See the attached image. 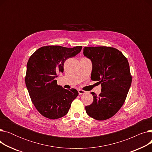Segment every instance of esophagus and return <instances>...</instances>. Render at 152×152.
<instances>
[{"mask_svg": "<svg viewBox=\"0 0 152 152\" xmlns=\"http://www.w3.org/2000/svg\"><path fill=\"white\" fill-rule=\"evenodd\" d=\"M78 93L79 95H82V94H84L86 93V91H83V90H81V89H78Z\"/></svg>", "mask_w": 152, "mask_h": 152, "instance_id": "1", "label": "esophagus"}]
</instances>
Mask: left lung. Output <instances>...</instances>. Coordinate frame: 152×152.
Instances as JSON below:
<instances>
[{
	"label": "left lung",
	"mask_w": 152,
	"mask_h": 152,
	"mask_svg": "<svg viewBox=\"0 0 152 152\" xmlns=\"http://www.w3.org/2000/svg\"><path fill=\"white\" fill-rule=\"evenodd\" d=\"M84 55L92 63L91 79L101 84L102 92H91L94 100L85 107L87 114L99 121L114 116L124 104L132 83L129 62L113 47H85Z\"/></svg>",
	"instance_id": "8db88e82"
}]
</instances>
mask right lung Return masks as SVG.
Returning <instances> with one entry per match:
<instances>
[{"label":"right lung","mask_w":152,"mask_h":152,"mask_svg":"<svg viewBox=\"0 0 152 152\" xmlns=\"http://www.w3.org/2000/svg\"><path fill=\"white\" fill-rule=\"evenodd\" d=\"M81 49L82 46H44L29 58L25 83L32 102L43 116L55 119L66 115L78 95L75 89L67 90L58 86L55 78L63 72L66 60L75 57Z\"/></svg>","instance_id":"add662e5"}]
</instances>
